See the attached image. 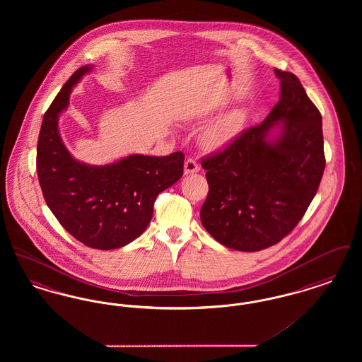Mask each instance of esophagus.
<instances>
[{
	"label": "esophagus",
	"mask_w": 362,
	"mask_h": 362,
	"mask_svg": "<svg viewBox=\"0 0 362 362\" xmlns=\"http://www.w3.org/2000/svg\"><path fill=\"white\" fill-rule=\"evenodd\" d=\"M199 171V165L194 158H187L185 163V175L195 173Z\"/></svg>",
	"instance_id": "obj_1"
}]
</instances>
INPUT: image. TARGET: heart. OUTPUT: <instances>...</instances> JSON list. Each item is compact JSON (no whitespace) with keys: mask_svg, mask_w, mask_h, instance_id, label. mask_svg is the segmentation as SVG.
<instances>
[{"mask_svg":"<svg viewBox=\"0 0 362 362\" xmlns=\"http://www.w3.org/2000/svg\"><path fill=\"white\" fill-rule=\"evenodd\" d=\"M245 122V111L243 108H232L218 119L211 122L201 133V142L209 149H216L226 145L239 134Z\"/></svg>","mask_w":362,"mask_h":362,"instance_id":"heart-1","label":"heart"}]
</instances>
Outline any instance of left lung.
<instances>
[{"label":"left lung","instance_id":"left-lung-1","mask_svg":"<svg viewBox=\"0 0 362 362\" xmlns=\"http://www.w3.org/2000/svg\"><path fill=\"white\" fill-rule=\"evenodd\" d=\"M274 73L281 93L267 118L202 160L209 194L201 223L218 243L244 252L269 248L292 232L326 167L319 110L293 73Z\"/></svg>","mask_w":362,"mask_h":362}]
</instances>
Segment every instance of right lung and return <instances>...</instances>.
<instances>
[{
	"mask_svg": "<svg viewBox=\"0 0 362 362\" xmlns=\"http://www.w3.org/2000/svg\"><path fill=\"white\" fill-rule=\"evenodd\" d=\"M92 66L62 86L46 111L36 151V171L47 206L70 235L90 248L115 250L144 233L157 195L183 175L185 155H132L105 165H88L70 155L58 132L71 88Z\"/></svg>",
	"mask_w": 362,
	"mask_h": 362,
	"instance_id": "1",
	"label": "right lung"
}]
</instances>
